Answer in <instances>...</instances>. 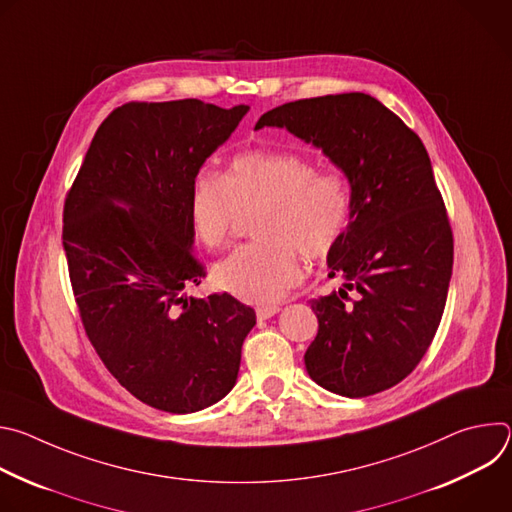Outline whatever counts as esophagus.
<instances>
[{"label": "esophagus", "mask_w": 512, "mask_h": 512, "mask_svg": "<svg viewBox=\"0 0 512 512\" xmlns=\"http://www.w3.org/2000/svg\"><path fill=\"white\" fill-rule=\"evenodd\" d=\"M279 312V306L277 304H267V306H259L257 308V318L259 320H267L271 316H275Z\"/></svg>", "instance_id": "esophagus-1"}]
</instances>
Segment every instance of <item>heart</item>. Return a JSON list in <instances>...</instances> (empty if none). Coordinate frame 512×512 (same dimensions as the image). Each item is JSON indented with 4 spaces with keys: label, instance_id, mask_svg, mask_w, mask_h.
<instances>
[{
    "label": "heart",
    "instance_id": "heart-1",
    "mask_svg": "<svg viewBox=\"0 0 512 512\" xmlns=\"http://www.w3.org/2000/svg\"><path fill=\"white\" fill-rule=\"evenodd\" d=\"M352 184L338 166H318L298 152L245 150L229 172L200 168L190 182L188 216L208 249L229 243L243 210L263 208L255 235L218 261L214 283L251 304H275L302 279L300 253L326 259L352 221Z\"/></svg>",
    "mask_w": 512,
    "mask_h": 512
}]
</instances>
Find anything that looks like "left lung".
Listing matches in <instances>:
<instances>
[{"label":"left lung","instance_id":"8db88e82","mask_svg":"<svg viewBox=\"0 0 512 512\" xmlns=\"http://www.w3.org/2000/svg\"><path fill=\"white\" fill-rule=\"evenodd\" d=\"M285 127L314 143L352 184V221L328 255L346 283L312 300L318 334L308 375L342 397L401 383L440 326L454 265V235L419 135L364 93L285 103L255 129ZM355 291V298L347 296Z\"/></svg>","mask_w":512,"mask_h":512}]
</instances>
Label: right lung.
<instances>
[{
    "label": "right lung",
    "instance_id": "obj_1",
    "mask_svg": "<svg viewBox=\"0 0 512 512\" xmlns=\"http://www.w3.org/2000/svg\"><path fill=\"white\" fill-rule=\"evenodd\" d=\"M247 111L125 103L97 129L64 200L62 247L85 332L119 385L160 411L221 401L255 326L253 308L229 294L184 296L206 277L192 251L190 182Z\"/></svg>",
    "mask_w": 512,
    "mask_h": 512
}]
</instances>
